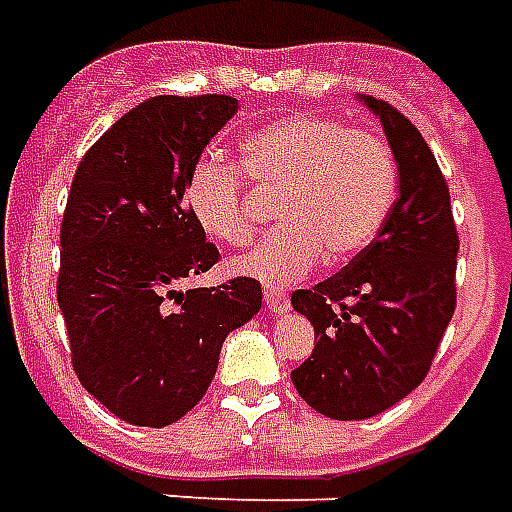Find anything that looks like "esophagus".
<instances>
[{"label":"esophagus","instance_id":"1","mask_svg":"<svg viewBox=\"0 0 512 512\" xmlns=\"http://www.w3.org/2000/svg\"><path fill=\"white\" fill-rule=\"evenodd\" d=\"M263 298H265V306H268V311H271L273 317H279V314H287V308H290V298H287V292L265 290Z\"/></svg>","mask_w":512,"mask_h":512}]
</instances>
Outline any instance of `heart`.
<instances>
[{"mask_svg": "<svg viewBox=\"0 0 512 512\" xmlns=\"http://www.w3.org/2000/svg\"><path fill=\"white\" fill-rule=\"evenodd\" d=\"M244 171L260 187H282L276 222L233 268L268 287H287L314 271L322 257L341 265L370 247L397 195V163L381 136L349 128L335 117L298 115L273 120L241 147ZM193 220L217 241L241 247L252 220L239 171L204 158L185 185Z\"/></svg>", "mask_w": 512, "mask_h": 512, "instance_id": "b5f03b06", "label": "heart"}]
</instances>
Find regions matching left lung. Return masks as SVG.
Masks as SVG:
<instances>
[{
	"label": "left lung",
	"instance_id": "obj_1",
	"mask_svg": "<svg viewBox=\"0 0 512 512\" xmlns=\"http://www.w3.org/2000/svg\"><path fill=\"white\" fill-rule=\"evenodd\" d=\"M381 120L397 163V201L343 271L314 290L292 292V308L314 325V351L292 384L314 411L338 421L370 419L424 381L456 306L451 195L435 155L411 120L360 93Z\"/></svg>",
	"mask_w": 512,
	"mask_h": 512
}]
</instances>
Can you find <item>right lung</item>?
Here are the masks:
<instances>
[{
    "instance_id": "1",
    "label": "right lung",
    "mask_w": 512,
    "mask_h": 512,
    "mask_svg": "<svg viewBox=\"0 0 512 512\" xmlns=\"http://www.w3.org/2000/svg\"><path fill=\"white\" fill-rule=\"evenodd\" d=\"M239 99L155 96L85 152L61 222L58 308L80 384L117 419L166 427L212 384L220 349L263 306L260 282L185 284L220 260L185 185Z\"/></svg>"
}]
</instances>
